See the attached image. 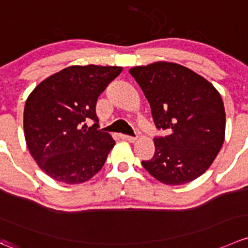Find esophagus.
<instances>
[{
    "instance_id": "esophagus-1",
    "label": "esophagus",
    "mask_w": 248,
    "mask_h": 248,
    "mask_svg": "<svg viewBox=\"0 0 248 248\" xmlns=\"http://www.w3.org/2000/svg\"><path fill=\"white\" fill-rule=\"evenodd\" d=\"M120 138L124 139V140H127V141H131V143H133V141H136V137H132V136H127V134H120Z\"/></svg>"
}]
</instances>
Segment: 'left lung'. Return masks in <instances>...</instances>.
I'll return each mask as SVG.
<instances>
[{"label":"left lung","instance_id":"1","mask_svg":"<svg viewBox=\"0 0 248 248\" xmlns=\"http://www.w3.org/2000/svg\"><path fill=\"white\" fill-rule=\"evenodd\" d=\"M151 108L163 136L154 138L155 154L143 167L163 184L182 185L212 165L225 136L222 97L208 81L174 63L129 70Z\"/></svg>","mask_w":248,"mask_h":248}]
</instances>
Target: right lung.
Wrapping results in <instances>:
<instances>
[{
    "label": "right lung",
    "mask_w": 248,
    "mask_h": 248,
    "mask_svg": "<svg viewBox=\"0 0 248 248\" xmlns=\"http://www.w3.org/2000/svg\"><path fill=\"white\" fill-rule=\"evenodd\" d=\"M120 66H69L31 92L24 131L31 155L57 182L80 184L97 174L115 140L99 131L98 97L121 74ZM88 121L95 124L87 126Z\"/></svg>",
    "instance_id": "1"
}]
</instances>
